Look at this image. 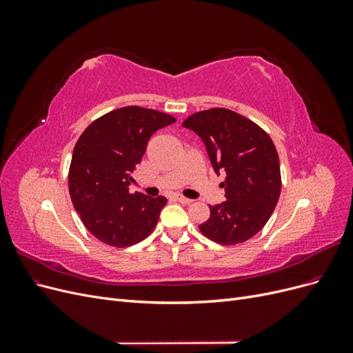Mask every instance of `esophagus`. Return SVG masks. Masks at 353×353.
I'll return each mask as SVG.
<instances>
[{
	"label": "esophagus",
	"instance_id": "esophagus-1",
	"mask_svg": "<svg viewBox=\"0 0 353 353\" xmlns=\"http://www.w3.org/2000/svg\"><path fill=\"white\" fill-rule=\"evenodd\" d=\"M175 200L179 201V203H183V205H191V203H193V200L183 197V196H175Z\"/></svg>",
	"mask_w": 353,
	"mask_h": 353
}]
</instances>
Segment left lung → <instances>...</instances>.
I'll return each instance as SVG.
<instances>
[{"label": "left lung", "instance_id": "left-lung-1", "mask_svg": "<svg viewBox=\"0 0 353 353\" xmlns=\"http://www.w3.org/2000/svg\"><path fill=\"white\" fill-rule=\"evenodd\" d=\"M183 126L205 143L213 170L225 174L221 187L227 200L209 206V219L199 225L201 234L223 245L252 239L271 218L281 193L280 159L270 135L221 108L191 114Z\"/></svg>", "mask_w": 353, "mask_h": 353}]
</instances>
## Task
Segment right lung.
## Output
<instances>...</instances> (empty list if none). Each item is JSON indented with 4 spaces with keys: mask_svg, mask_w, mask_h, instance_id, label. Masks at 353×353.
<instances>
[{
    "mask_svg": "<svg viewBox=\"0 0 353 353\" xmlns=\"http://www.w3.org/2000/svg\"><path fill=\"white\" fill-rule=\"evenodd\" d=\"M174 122L168 113L126 105L103 114L82 132L72 154L69 193L95 239L128 248L150 236L168 200L131 194V174L150 137Z\"/></svg>",
    "mask_w": 353,
    "mask_h": 353,
    "instance_id": "add662e5",
    "label": "right lung"
}]
</instances>
